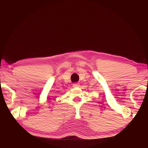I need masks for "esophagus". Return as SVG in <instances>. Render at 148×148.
<instances>
[{"instance_id":"esophagus-1","label":"esophagus","mask_w":148,"mask_h":148,"mask_svg":"<svg viewBox=\"0 0 148 148\" xmlns=\"http://www.w3.org/2000/svg\"><path fill=\"white\" fill-rule=\"evenodd\" d=\"M79 86V83H73V88H78Z\"/></svg>"}]
</instances>
